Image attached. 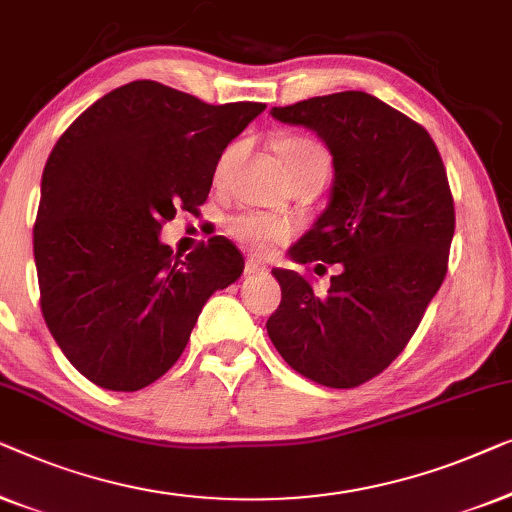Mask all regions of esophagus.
Masks as SVG:
<instances>
[{
	"label": "esophagus",
	"instance_id": "1",
	"mask_svg": "<svg viewBox=\"0 0 512 512\" xmlns=\"http://www.w3.org/2000/svg\"><path fill=\"white\" fill-rule=\"evenodd\" d=\"M255 273H266L264 262H259L255 257L246 259V276H255Z\"/></svg>",
	"mask_w": 512,
	"mask_h": 512
}]
</instances>
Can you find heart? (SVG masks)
Listing matches in <instances>:
<instances>
[{
    "label": "heart",
    "instance_id": "b5f03b06",
    "mask_svg": "<svg viewBox=\"0 0 512 512\" xmlns=\"http://www.w3.org/2000/svg\"><path fill=\"white\" fill-rule=\"evenodd\" d=\"M241 153H243L241 141H236L232 146L222 150L220 160L215 164V171H213L215 183L225 181L229 167L239 160ZM278 155L285 164L287 176H294L306 169H329L327 150L322 148L318 141L308 139V136H287V139L278 143ZM227 232L229 236H234L241 246H246L250 250H264L273 246V243L285 241L287 236H290V227H287L283 220L246 211V213H236L229 218Z\"/></svg>",
    "mask_w": 512,
    "mask_h": 512
}]
</instances>
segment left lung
I'll return each instance as SVG.
<instances>
[{"label": "left lung", "instance_id": "obj_1", "mask_svg": "<svg viewBox=\"0 0 512 512\" xmlns=\"http://www.w3.org/2000/svg\"><path fill=\"white\" fill-rule=\"evenodd\" d=\"M271 115L318 134L334 162L327 208L287 255L341 271L320 294L301 273L273 269L283 299L266 331L294 371L348 390L399 357L448 273V174L427 129L366 92L273 106Z\"/></svg>", "mask_w": 512, "mask_h": 512}]
</instances>
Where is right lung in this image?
Segmentation results:
<instances>
[{"mask_svg":"<svg viewBox=\"0 0 512 512\" xmlns=\"http://www.w3.org/2000/svg\"><path fill=\"white\" fill-rule=\"evenodd\" d=\"M264 109L134 81L55 143L34 222L41 313L90 383H155L183 355L208 297L239 280L243 255L225 236L181 257L160 232L178 208L197 213L222 150Z\"/></svg>","mask_w":512,"mask_h":512,"instance_id":"add662e5","label":"right lung"}]
</instances>
